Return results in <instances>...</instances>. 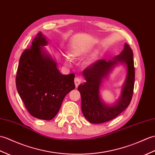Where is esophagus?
<instances>
[{"label": "esophagus", "mask_w": 155, "mask_h": 155, "mask_svg": "<svg viewBox=\"0 0 155 155\" xmlns=\"http://www.w3.org/2000/svg\"><path fill=\"white\" fill-rule=\"evenodd\" d=\"M81 78L80 77H76L74 78V84H75V86H76V87H77V86L81 84Z\"/></svg>", "instance_id": "1"}]
</instances>
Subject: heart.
<instances>
[{"instance_id":"b5f03b06","label":"heart","mask_w":155,"mask_h":155,"mask_svg":"<svg viewBox=\"0 0 155 155\" xmlns=\"http://www.w3.org/2000/svg\"><path fill=\"white\" fill-rule=\"evenodd\" d=\"M78 54V53H77V52H74V55H77ZM65 59H66L67 61H69V57H65Z\"/></svg>"}]
</instances>
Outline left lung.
<instances>
[{"mask_svg": "<svg viewBox=\"0 0 155 155\" xmlns=\"http://www.w3.org/2000/svg\"><path fill=\"white\" fill-rule=\"evenodd\" d=\"M117 62L127 64L128 74L122 89L120 100L115 106L107 107L99 98V86L114 64ZM86 82L78 86L81 96V109L84 116L92 124H102L116 118L129 106L134 94L135 67L134 53L129 45L125 43L124 48L113 61L100 59L86 67L82 72Z\"/></svg>", "mask_w": 155, "mask_h": 155, "instance_id": "1", "label": "left lung"}]
</instances>
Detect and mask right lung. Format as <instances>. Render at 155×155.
<instances>
[{"label":"right lung","instance_id":"right-lung-1","mask_svg":"<svg viewBox=\"0 0 155 155\" xmlns=\"http://www.w3.org/2000/svg\"><path fill=\"white\" fill-rule=\"evenodd\" d=\"M48 41L39 32L21 55L16 85L28 111L40 120H51L61 106L65 96L75 88L74 74H61L55 62L42 51Z\"/></svg>","mask_w":155,"mask_h":155}]
</instances>
